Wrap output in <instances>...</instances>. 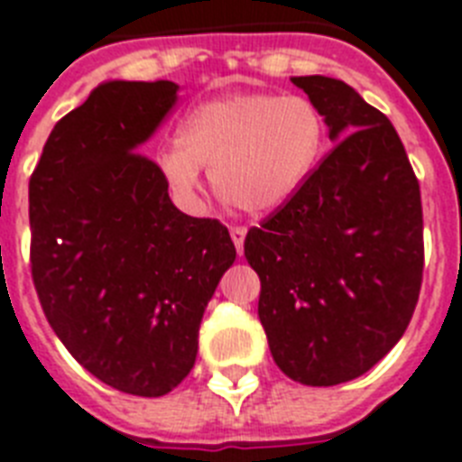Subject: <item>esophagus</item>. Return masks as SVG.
<instances>
[{"label": "esophagus", "mask_w": 462, "mask_h": 462, "mask_svg": "<svg viewBox=\"0 0 462 462\" xmlns=\"http://www.w3.org/2000/svg\"><path fill=\"white\" fill-rule=\"evenodd\" d=\"M245 234H248V228H245V226L231 228V238H234V245H236V250H238V254H243V243H245Z\"/></svg>", "instance_id": "34e87169"}]
</instances>
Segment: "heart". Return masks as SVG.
Segmentation results:
<instances>
[{"label":"heart","instance_id":"heart-1","mask_svg":"<svg viewBox=\"0 0 462 462\" xmlns=\"http://www.w3.org/2000/svg\"><path fill=\"white\" fill-rule=\"evenodd\" d=\"M324 116L302 95L238 92L195 106L157 167L180 200H195L200 167L214 193L238 212L269 214L293 198L319 162Z\"/></svg>","mask_w":462,"mask_h":462}]
</instances>
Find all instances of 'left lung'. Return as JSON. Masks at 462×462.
<instances>
[{"instance_id": "1", "label": "left lung", "mask_w": 462, "mask_h": 462, "mask_svg": "<svg viewBox=\"0 0 462 462\" xmlns=\"http://www.w3.org/2000/svg\"><path fill=\"white\" fill-rule=\"evenodd\" d=\"M336 145L300 190L245 236L257 315L279 370L308 386L374 367L411 324L422 286V200L396 128L350 85L291 79Z\"/></svg>"}]
</instances>
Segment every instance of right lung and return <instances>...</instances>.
<instances>
[{
  "label": "right lung",
  "instance_id": "right-lung-1",
  "mask_svg": "<svg viewBox=\"0 0 462 462\" xmlns=\"http://www.w3.org/2000/svg\"><path fill=\"white\" fill-rule=\"evenodd\" d=\"M171 80H109L57 121L31 176V269L54 334L99 382L157 398L193 370L198 331L236 260L226 226L188 217L140 145Z\"/></svg>",
  "mask_w": 462,
  "mask_h": 462
}]
</instances>
